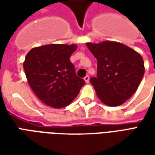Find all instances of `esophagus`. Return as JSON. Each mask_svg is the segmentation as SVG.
Returning a JSON list of instances; mask_svg holds the SVG:
<instances>
[{
	"mask_svg": "<svg viewBox=\"0 0 155 155\" xmlns=\"http://www.w3.org/2000/svg\"><path fill=\"white\" fill-rule=\"evenodd\" d=\"M84 81L86 82V83H89L90 82V76L89 75H85L84 78Z\"/></svg>",
	"mask_w": 155,
	"mask_h": 155,
	"instance_id": "obj_1",
	"label": "esophagus"
}]
</instances>
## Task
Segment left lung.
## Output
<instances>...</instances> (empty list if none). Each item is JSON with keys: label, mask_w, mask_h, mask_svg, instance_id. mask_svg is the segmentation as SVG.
Listing matches in <instances>:
<instances>
[{"label": "left lung", "mask_w": 155, "mask_h": 155, "mask_svg": "<svg viewBox=\"0 0 155 155\" xmlns=\"http://www.w3.org/2000/svg\"><path fill=\"white\" fill-rule=\"evenodd\" d=\"M97 59V76L90 80L96 94L108 106H119L136 91L144 74L142 56L115 41L86 43Z\"/></svg>", "instance_id": "left-lung-1"}]
</instances>
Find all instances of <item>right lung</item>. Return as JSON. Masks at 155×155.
<instances>
[{"label": "right lung", "instance_id": "add662e5", "mask_svg": "<svg viewBox=\"0 0 155 155\" xmlns=\"http://www.w3.org/2000/svg\"><path fill=\"white\" fill-rule=\"evenodd\" d=\"M76 49L74 44L45 45L33 48L25 55L23 67L27 81L44 104L55 109L65 107L84 84L70 61Z\"/></svg>", "mask_w": 155, "mask_h": 155}]
</instances>
